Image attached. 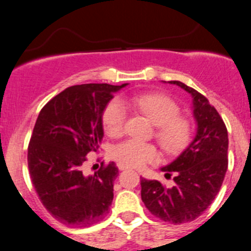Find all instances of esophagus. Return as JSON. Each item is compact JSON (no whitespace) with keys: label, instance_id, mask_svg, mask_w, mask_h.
I'll return each instance as SVG.
<instances>
[{"label":"esophagus","instance_id":"1","mask_svg":"<svg viewBox=\"0 0 251 251\" xmlns=\"http://www.w3.org/2000/svg\"><path fill=\"white\" fill-rule=\"evenodd\" d=\"M118 168L120 170H126V169H128V167H126V165H123V164H120V163H119L118 164Z\"/></svg>","mask_w":251,"mask_h":251}]
</instances>
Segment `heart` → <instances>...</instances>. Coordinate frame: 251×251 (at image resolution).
<instances>
[{
    "mask_svg": "<svg viewBox=\"0 0 251 251\" xmlns=\"http://www.w3.org/2000/svg\"><path fill=\"white\" fill-rule=\"evenodd\" d=\"M128 103L147 116L154 125V138L167 154H175L190 141L193 127L190 120L180 114V106L169 96L163 93H145L133 96ZM127 109L124 101L114 98L101 114L104 131L110 137L123 135L125 130ZM111 155L120 164L128 168H142L157 158L154 145L137 140H126L111 151Z\"/></svg>",
    "mask_w": 251,
    "mask_h": 251,
    "instance_id": "b5f03b06",
    "label": "heart"
}]
</instances>
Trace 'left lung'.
Masks as SVG:
<instances>
[{"label":"left lung","instance_id":"obj_1","mask_svg":"<svg viewBox=\"0 0 251 251\" xmlns=\"http://www.w3.org/2000/svg\"><path fill=\"white\" fill-rule=\"evenodd\" d=\"M169 83L193 96L198 133L174 162L162 168L165 177L175 175L174 186L141 179V198L154 217L181 225L202 215L217 196L228 168V132L223 119L205 96L182 82Z\"/></svg>","mask_w":251,"mask_h":251}]
</instances>
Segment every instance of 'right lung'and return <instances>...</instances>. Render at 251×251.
Listing matches in <instances>:
<instances>
[{
  "mask_svg": "<svg viewBox=\"0 0 251 251\" xmlns=\"http://www.w3.org/2000/svg\"><path fill=\"white\" fill-rule=\"evenodd\" d=\"M125 86L69 87L39 113L28 145L29 175L41 203L58 222L84 228L109 213L118 167L110 162L86 175L83 165L87 154L99 150L104 108Z\"/></svg>",
  "mask_w": 251,
  "mask_h": 251,
  "instance_id": "right-lung-1",
  "label": "right lung"
}]
</instances>
